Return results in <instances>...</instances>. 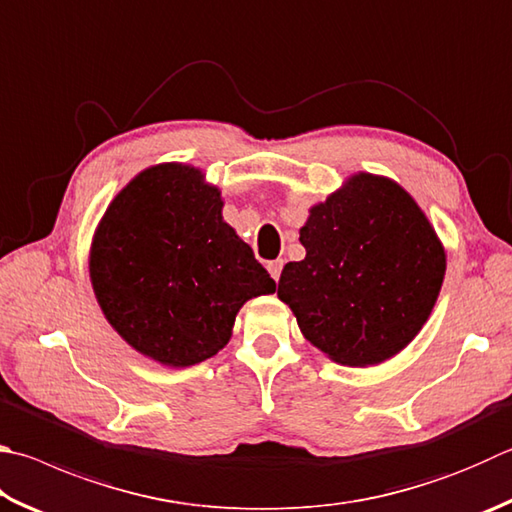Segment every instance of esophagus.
I'll return each mask as SVG.
<instances>
[{
	"mask_svg": "<svg viewBox=\"0 0 512 512\" xmlns=\"http://www.w3.org/2000/svg\"><path fill=\"white\" fill-rule=\"evenodd\" d=\"M282 268H284V262H282V259H273V262H268V273H271V277H273L275 282L280 280Z\"/></svg>",
	"mask_w": 512,
	"mask_h": 512,
	"instance_id": "obj_1",
	"label": "esophagus"
}]
</instances>
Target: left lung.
Segmentation results:
<instances>
[{
    "label": "left lung",
    "mask_w": 512,
    "mask_h": 512,
    "mask_svg": "<svg viewBox=\"0 0 512 512\" xmlns=\"http://www.w3.org/2000/svg\"><path fill=\"white\" fill-rule=\"evenodd\" d=\"M302 262L277 286L306 340L342 365H378L412 342L439 297L445 253L401 185L358 174L315 206Z\"/></svg>",
    "instance_id": "8db88e82"
}]
</instances>
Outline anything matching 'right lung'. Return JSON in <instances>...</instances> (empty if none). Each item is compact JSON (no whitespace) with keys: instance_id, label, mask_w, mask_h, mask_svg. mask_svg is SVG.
<instances>
[{"instance_id":"1","label":"right lung","mask_w":512,"mask_h":512,"mask_svg":"<svg viewBox=\"0 0 512 512\" xmlns=\"http://www.w3.org/2000/svg\"><path fill=\"white\" fill-rule=\"evenodd\" d=\"M219 190L185 165L150 167L111 201L91 246V284L111 327L170 367L215 356L235 315L275 282L221 219Z\"/></svg>"}]
</instances>
